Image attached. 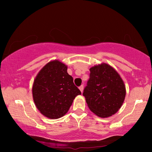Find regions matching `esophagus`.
Instances as JSON below:
<instances>
[{
  "label": "esophagus",
  "instance_id": "obj_1",
  "mask_svg": "<svg viewBox=\"0 0 152 152\" xmlns=\"http://www.w3.org/2000/svg\"><path fill=\"white\" fill-rule=\"evenodd\" d=\"M79 88H80V90L81 91V92H83V90H84V86L83 85H82V86H80V87H79Z\"/></svg>",
  "mask_w": 152,
  "mask_h": 152
}]
</instances>
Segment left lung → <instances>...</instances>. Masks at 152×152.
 <instances>
[{
    "instance_id": "1",
    "label": "left lung",
    "mask_w": 152,
    "mask_h": 152,
    "mask_svg": "<svg viewBox=\"0 0 152 152\" xmlns=\"http://www.w3.org/2000/svg\"><path fill=\"white\" fill-rule=\"evenodd\" d=\"M90 72V78L83 93L87 105L99 117H110L117 113L124 102V83L118 72L108 64L93 66Z\"/></svg>"
}]
</instances>
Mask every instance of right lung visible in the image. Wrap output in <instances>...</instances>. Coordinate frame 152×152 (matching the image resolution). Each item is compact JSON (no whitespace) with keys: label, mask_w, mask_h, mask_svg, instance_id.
I'll return each instance as SVG.
<instances>
[{"label":"right lung","mask_w":152,"mask_h":152,"mask_svg":"<svg viewBox=\"0 0 152 152\" xmlns=\"http://www.w3.org/2000/svg\"><path fill=\"white\" fill-rule=\"evenodd\" d=\"M67 68L61 61L53 60L41 68L34 80L32 97L35 106L50 119L66 115L75 97L81 95Z\"/></svg>","instance_id":"1"}]
</instances>
